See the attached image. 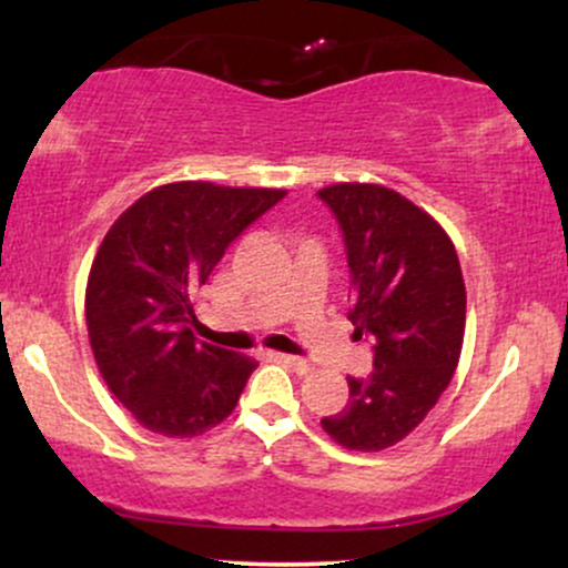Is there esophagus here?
<instances>
[{
    "label": "esophagus",
    "mask_w": 568,
    "mask_h": 568,
    "mask_svg": "<svg viewBox=\"0 0 568 568\" xmlns=\"http://www.w3.org/2000/svg\"><path fill=\"white\" fill-rule=\"evenodd\" d=\"M275 361L283 363L285 368L296 371V374H310V371H312V363L304 361V357H296V355H280V352H277Z\"/></svg>",
    "instance_id": "1"
}]
</instances>
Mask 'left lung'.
I'll return each instance as SVG.
<instances>
[{
	"mask_svg": "<svg viewBox=\"0 0 568 568\" xmlns=\"http://www.w3.org/2000/svg\"><path fill=\"white\" fill-rule=\"evenodd\" d=\"M352 275L349 321L374 338V371L347 376L349 400L321 422L349 452H382L422 425L452 382L465 338L467 293L446 230L382 184H331Z\"/></svg>",
	"mask_w": 568,
	"mask_h": 568,
	"instance_id": "left-lung-1",
	"label": "left lung"
}]
</instances>
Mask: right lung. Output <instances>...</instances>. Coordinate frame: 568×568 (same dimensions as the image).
I'll list each match as a JSON object with an SVG mask.
<instances>
[{
    "label": "right lung",
    "instance_id": "add662e5",
    "mask_svg": "<svg viewBox=\"0 0 568 568\" xmlns=\"http://www.w3.org/2000/svg\"><path fill=\"white\" fill-rule=\"evenodd\" d=\"M285 189L175 181L114 221L84 291V321L103 382L133 419L194 438L237 406L253 357L197 342L194 298L230 243Z\"/></svg>",
    "mask_w": 568,
    "mask_h": 568
}]
</instances>
